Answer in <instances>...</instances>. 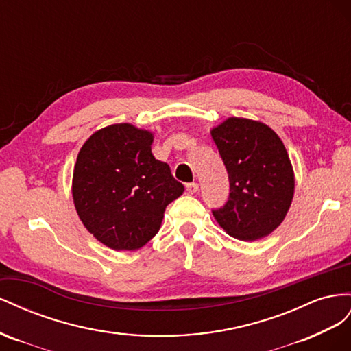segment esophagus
I'll return each instance as SVG.
<instances>
[{"label":"esophagus","instance_id":"esophagus-1","mask_svg":"<svg viewBox=\"0 0 351 351\" xmlns=\"http://www.w3.org/2000/svg\"><path fill=\"white\" fill-rule=\"evenodd\" d=\"M197 191H198V184L197 182L186 184V193L188 194H195Z\"/></svg>","mask_w":351,"mask_h":351}]
</instances>
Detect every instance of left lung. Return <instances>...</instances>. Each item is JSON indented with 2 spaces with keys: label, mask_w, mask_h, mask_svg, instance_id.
<instances>
[{
  "label": "left lung",
  "mask_w": 351,
  "mask_h": 351,
  "mask_svg": "<svg viewBox=\"0 0 351 351\" xmlns=\"http://www.w3.org/2000/svg\"><path fill=\"white\" fill-rule=\"evenodd\" d=\"M229 178L228 202L213 208L225 231L256 241L284 220L294 195V173L287 149L269 126L229 117L212 131Z\"/></svg>",
  "instance_id": "left-lung-1"
}]
</instances>
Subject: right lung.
<instances>
[{
  "label": "right lung",
  "mask_w": 351,
  "mask_h": 351,
  "mask_svg": "<svg viewBox=\"0 0 351 351\" xmlns=\"http://www.w3.org/2000/svg\"><path fill=\"white\" fill-rule=\"evenodd\" d=\"M153 135L129 123L99 129L77 154L73 202L85 228L113 250L141 248L165 208L184 193L167 163L152 153Z\"/></svg>",
  "instance_id": "1"
}]
</instances>
